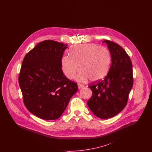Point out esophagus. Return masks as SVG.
<instances>
[{"instance_id": "esophagus-1", "label": "esophagus", "mask_w": 152, "mask_h": 152, "mask_svg": "<svg viewBox=\"0 0 152 152\" xmlns=\"http://www.w3.org/2000/svg\"><path fill=\"white\" fill-rule=\"evenodd\" d=\"M84 87V85L83 84H80V83H78V88L80 89V88H83V87Z\"/></svg>"}]
</instances>
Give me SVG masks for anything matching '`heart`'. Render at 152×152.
Instances as JSON below:
<instances>
[{
    "mask_svg": "<svg viewBox=\"0 0 152 152\" xmlns=\"http://www.w3.org/2000/svg\"><path fill=\"white\" fill-rule=\"evenodd\" d=\"M69 55L61 59V68L65 76L72 79L76 74L81 72L76 77L79 82L89 79L92 81L102 79L108 72L111 63V55L108 50L95 44L75 45L69 50Z\"/></svg>",
    "mask_w": 152,
    "mask_h": 152,
    "instance_id": "heart-1",
    "label": "heart"
}]
</instances>
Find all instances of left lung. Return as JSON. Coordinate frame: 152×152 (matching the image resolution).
<instances>
[{"mask_svg":"<svg viewBox=\"0 0 152 152\" xmlns=\"http://www.w3.org/2000/svg\"><path fill=\"white\" fill-rule=\"evenodd\" d=\"M111 55L112 64L107 76L92 83V95L87 102L94 115L107 119L117 115L126 107L133 84L132 63L119 44L105 40Z\"/></svg>","mask_w":152,"mask_h":152,"instance_id":"1","label":"left lung"}]
</instances>
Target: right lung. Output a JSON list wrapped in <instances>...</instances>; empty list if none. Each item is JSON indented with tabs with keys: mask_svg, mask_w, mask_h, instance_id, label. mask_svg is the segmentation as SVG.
Instances as JSON below:
<instances>
[{
	"mask_svg": "<svg viewBox=\"0 0 152 152\" xmlns=\"http://www.w3.org/2000/svg\"><path fill=\"white\" fill-rule=\"evenodd\" d=\"M68 44L47 40L40 42L24 58L19 75L24 105L33 115L45 120L63 114L77 84L68 79L61 69Z\"/></svg>",
	"mask_w": 152,
	"mask_h": 152,
	"instance_id": "1",
	"label": "right lung"
}]
</instances>
